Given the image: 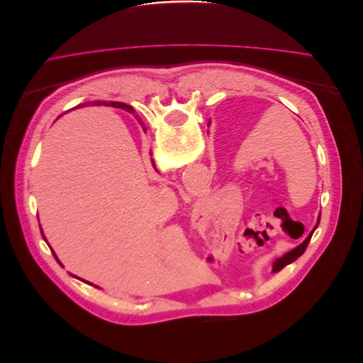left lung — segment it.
I'll list each match as a JSON object with an SVG mask.
<instances>
[{
    "label": "left lung",
    "instance_id": "1",
    "mask_svg": "<svg viewBox=\"0 0 363 363\" xmlns=\"http://www.w3.org/2000/svg\"><path fill=\"white\" fill-rule=\"evenodd\" d=\"M318 224H320V219H318ZM316 227H318V225H316ZM316 227H315V228H316ZM313 232H315V230H313ZM313 232H312L309 236L306 238V240H304V242H303L301 245H298L296 248H294L292 251L286 252V255H284L283 257H280V259H277L276 262H274V263H272V271H274V272H279L280 269H283L284 267L289 265V263H292L294 260L298 259V257L303 255V252H304V250H306L307 244H309V240H311V238H312Z\"/></svg>",
    "mask_w": 363,
    "mask_h": 363
}]
</instances>
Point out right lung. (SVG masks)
<instances>
[{"instance_id":"right-lung-1","label":"right lung","mask_w":363,"mask_h":363,"mask_svg":"<svg viewBox=\"0 0 363 363\" xmlns=\"http://www.w3.org/2000/svg\"><path fill=\"white\" fill-rule=\"evenodd\" d=\"M104 106H112V107H121V108H125V111H128V112H131V111H133V108H131L130 106H127V104H123V103H116V101H111V103H104ZM145 130V128H144ZM152 164H155V162H152ZM156 168V167H155ZM42 236H43V233H42ZM43 239H45V236H43ZM52 251V250H51ZM52 255H54V251H52ZM54 257H56L57 259V256L56 255H54ZM57 262H59V259H57ZM60 263V262H59ZM82 280V279H80ZM87 283V281H86ZM91 284V283H89Z\"/></svg>"}]
</instances>
